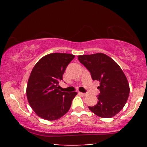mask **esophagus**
<instances>
[{
	"label": "esophagus",
	"instance_id": "34e87169",
	"mask_svg": "<svg viewBox=\"0 0 147 147\" xmlns=\"http://www.w3.org/2000/svg\"><path fill=\"white\" fill-rule=\"evenodd\" d=\"M79 94H80V95H82V96H86V94H85V93H82V92H79Z\"/></svg>",
	"mask_w": 147,
	"mask_h": 147
}]
</instances>
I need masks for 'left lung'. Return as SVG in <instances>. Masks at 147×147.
<instances>
[{
	"instance_id": "1",
	"label": "left lung",
	"mask_w": 147,
	"mask_h": 147,
	"mask_svg": "<svg viewBox=\"0 0 147 147\" xmlns=\"http://www.w3.org/2000/svg\"><path fill=\"white\" fill-rule=\"evenodd\" d=\"M78 59L91 74L93 80L100 82L98 103L89 109L101 118L117 114L127 101L130 87L127 78L118 63L102 53L78 55Z\"/></svg>"
}]
</instances>
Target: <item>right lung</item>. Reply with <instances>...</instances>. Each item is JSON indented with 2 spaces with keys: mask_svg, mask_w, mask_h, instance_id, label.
<instances>
[{
  "mask_svg": "<svg viewBox=\"0 0 147 147\" xmlns=\"http://www.w3.org/2000/svg\"><path fill=\"white\" fill-rule=\"evenodd\" d=\"M75 55L53 53L41 58L34 66L28 80L27 98L36 114L46 120H56L69 111L78 93L60 90L65 70Z\"/></svg>",
  "mask_w": 147,
  "mask_h": 147,
  "instance_id": "add662e5",
  "label": "right lung"
}]
</instances>
